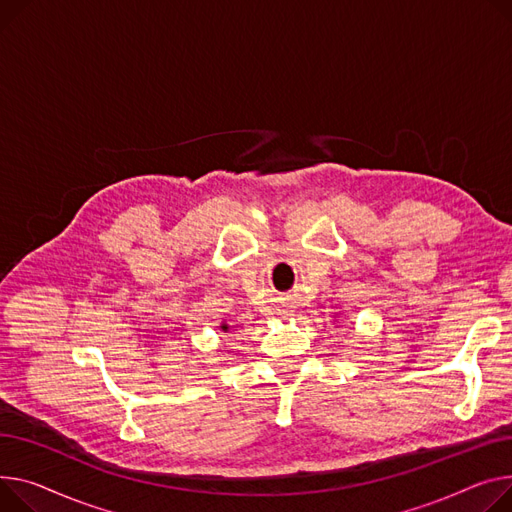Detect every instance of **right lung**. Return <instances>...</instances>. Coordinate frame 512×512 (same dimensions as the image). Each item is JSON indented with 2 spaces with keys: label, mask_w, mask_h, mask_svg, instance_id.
Masks as SVG:
<instances>
[{
  "label": "right lung",
  "mask_w": 512,
  "mask_h": 512,
  "mask_svg": "<svg viewBox=\"0 0 512 512\" xmlns=\"http://www.w3.org/2000/svg\"><path fill=\"white\" fill-rule=\"evenodd\" d=\"M222 331H228V325H222Z\"/></svg>",
  "instance_id": "1"
}]
</instances>
